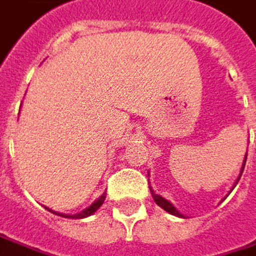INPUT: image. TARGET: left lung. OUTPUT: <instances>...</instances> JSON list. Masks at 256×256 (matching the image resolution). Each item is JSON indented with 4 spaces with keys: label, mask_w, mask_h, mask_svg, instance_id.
<instances>
[{
    "label": "left lung",
    "mask_w": 256,
    "mask_h": 256,
    "mask_svg": "<svg viewBox=\"0 0 256 256\" xmlns=\"http://www.w3.org/2000/svg\"><path fill=\"white\" fill-rule=\"evenodd\" d=\"M246 155H248V152L244 154V164H242V168H240V173H239V176H238V178H236V182H234V184L232 186V190L234 189V186L238 184V182H239V178H240V176H242V173H244V162H246ZM148 177H150V172H148ZM151 183V182H150ZM150 190H151V195L152 198H154V200H155V204L158 205V206H161L164 211H167L168 214H172V216H176V217H180V218H184V214H182L177 208H176L174 205L168 200V199H166V198H162L161 195H158V194H155L154 192V189H152L151 186H150ZM230 190V192H232ZM228 192V194H230ZM227 194V195H228Z\"/></svg>",
    "instance_id": "left-lung-1"
}]
</instances>
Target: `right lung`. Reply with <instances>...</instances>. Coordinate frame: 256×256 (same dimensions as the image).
Here are the masks:
<instances>
[{
	"label": "right lung",
	"mask_w": 256,
	"mask_h": 256,
	"mask_svg": "<svg viewBox=\"0 0 256 256\" xmlns=\"http://www.w3.org/2000/svg\"><path fill=\"white\" fill-rule=\"evenodd\" d=\"M105 196H106V192H104L100 198H96L88 208H84L83 211L80 212H78V214H64V212H58V211H54V210H51V208H48V206H45V210H48L50 212H52V214H56V216H60V217H64V218H74V220H79V218H86V217H89V216H92L102 204H104Z\"/></svg>",
	"instance_id": "add662e5"
}]
</instances>
